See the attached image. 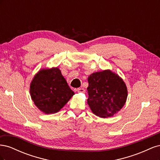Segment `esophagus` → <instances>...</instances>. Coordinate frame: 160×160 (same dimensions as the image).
Masks as SVG:
<instances>
[{
	"instance_id": "34e87169",
	"label": "esophagus",
	"mask_w": 160,
	"mask_h": 160,
	"mask_svg": "<svg viewBox=\"0 0 160 160\" xmlns=\"http://www.w3.org/2000/svg\"><path fill=\"white\" fill-rule=\"evenodd\" d=\"M77 91L78 93H85V90L83 88H78L77 89Z\"/></svg>"
}]
</instances>
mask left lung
<instances>
[{
    "mask_svg": "<svg viewBox=\"0 0 160 160\" xmlns=\"http://www.w3.org/2000/svg\"><path fill=\"white\" fill-rule=\"evenodd\" d=\"M88 104L92 112L101 118L113 116L122 109L128 98L123 79L109 69L93 72L88 77Z\"/></svg>",
    "mask_w": 160,
    "mask_h": 160,
    "instance_id": "obj_1",
    "label": "left lung"
}]
</instances>
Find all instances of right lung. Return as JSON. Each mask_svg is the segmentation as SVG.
I'll use <instances>...</instances> for the list:
<instances>
[{
  "instance_id": "obj_1",
  "label": "right lung",
  "mask_w": 160,
  "mask_h": 160,
  "mask_svg": "<svg viewBox=\"0 0 160 160\" xmlns=\"http://www.w3.org/2000/svg\"><path fill=\"white\" fill-rule=\"evenodd\" d=\"M29 91L34 103L45 114L59 112L75 94L58 67L38 71L31 82Z\"/></svg>"
}]
</instances>
